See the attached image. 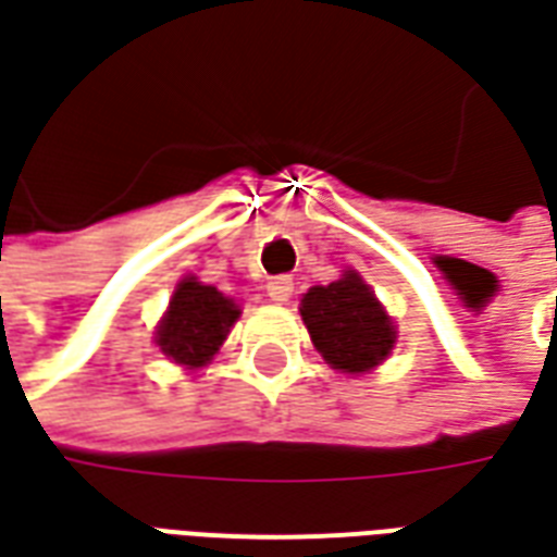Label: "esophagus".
Segmentation results:
<instances>
[{
    "label": "esophagus",
    "mask_w": 557,
    "mask_h": 557,
    "mask_svg": "<svg viewBox=\"0 0 557 557\" xmlns=\"http://www.w3.org/2000/svg\"><path fill=\"white\" fill-rule=\"evenodd\" d=\"M265 289H268V298H271V301L286 304L292 298V292H295V283H292V277H286V274H283V277L268 280Z\"/></svg>",
    "instance_id": "obj_1"
}]
</instances>
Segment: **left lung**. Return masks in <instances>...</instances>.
Here are the masks:
<instances>
[{
	"label": "left lung",
	"mask_w": 557,
	"mask_h": 557,
	"mask_svg": "<svg viewBox=\"0 0 557 557\" xmlns=\"http://www.w3.org/2000/svg\"><path fill=\"white\" fill-rule=\"evenodd\" d=\"M301 319L319 355L339 373H370L397 343L394 319L358 271H346L334 283L307 292Z\"/></svg>",
	"instance_id": "8db88e82"
}]
</instances>
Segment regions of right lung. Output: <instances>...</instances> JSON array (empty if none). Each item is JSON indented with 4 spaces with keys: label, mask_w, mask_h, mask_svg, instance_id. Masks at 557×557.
Returning <instances> with one entry per match:
<instances>
[{
    "label": "right lung",
    "mask_w": 557,
    "mask_h": 557,
    "mask_svg": "<svg viewBox=\"0 0 557 557\" xmlns=\"http://www.w3.org/2000/svg\"><path fill=\"white\" fill-rule=\"evenodd\" d=\"M242 315V307L214 286L184 277L170 298V310L160 319L154 343L170 361L187 370L206 367Z\"/></svg>",
    "instance_id": "add662e5"
}]
</instances>
